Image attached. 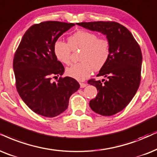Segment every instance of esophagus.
<instances>
[{
    "mask_svg": "<svg viewBox=\"0 0 157 157\" xmlns=\"http://www.w3.org/2000/svg\"><path fill=\"white\" fill-rule=\"evenodd\" d=\"M80 88H85V87L87 86V84L86 83H83V82H80Z\"/></svg>",
    "mask_w": 157,
    "mask_h": 157,
    "instance_id": "1",
    "label": "esophagus"
}]
</instances>
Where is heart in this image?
<instances>
[{"label": "heart", "instance_id": "heart-1", "mask_svg": "<svg viewBox=\"0 0 157 157\" xmlns=\"http://www.w3.org/2000/svg\"><path fill=\"white\" fill-rule=\"evenodd\" d=\"M81 49L79 56L80 62L67 69V74L75 80H86L93 70L103 68L111 54V45L108 39L98 37L96 33L79 30L68 37V43L56 40L53 44V52L59 61L69 65L72 59V50Z\"/></svg>", "mask_w": 157, "mask_h": 157}]
</instances>
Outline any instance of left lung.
<instances>
[{"mask_svg":"<svg viewBox=\"0 0 157 157\" xmlns=\"http://www.w3.org/2000/svg\"><path fill=\"white\" fill-rule=\"evenodd\" d=\"M77 25L106 35L111 45V54L97 77L88 83L98 91L90 100V107L102 116H112L120 112L131 101L139 88L142 53L140 48L125 27L115 21H91L77 23Z\"/></svg>","mask_w":157,"mask_h":157,"instance_id":"8db88e82","label":"left lung"}]
</instances>
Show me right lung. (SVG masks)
I'll return each mask as SVG.
<instances>
[{
  "instance_id": "obj_1",
  "label": "right lung",
  "mask_w": 157,
  "mask_h": 157,
  "mask_svg": "<svg viewBox=\"0 0 157 157\" xmlns=\"http://www.w3.org/2000/svg\"><path fill=\"white\" fill-rule=\"evenodd\" d=\"M75 25L57 21L35 24L26 31L16 51L13 68L18 93L41 116L54 117L64 112L70 96L80 88L74 78L61 77L64 67L53 52L54 43ZM59 76L56 83L51 81Z\"/></svg>"
}]
</instances>
